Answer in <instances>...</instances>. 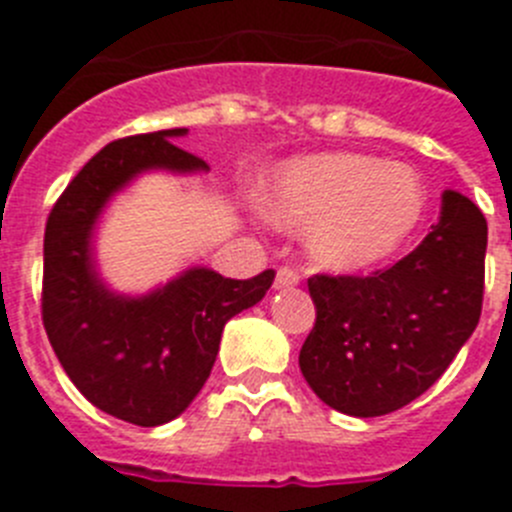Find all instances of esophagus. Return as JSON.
Segmentation results:
<instances>
[{
    "instance_id": "obj_1",
    "label": "esophagus",
    "mask_w": 512,
    "mask_h": 512,
    "mask_svg": "<svg viewBox=\"0 0 512 512\" xmlns=\"http://www.w3.org/2000/svg\"><path fill=\"white\" fill-rule=\"evenodd\" d=\"M300 284V274H297L292 266H279L277 269V279H274V287L277 289H289Z\"/></svg>"
}]
</instances>
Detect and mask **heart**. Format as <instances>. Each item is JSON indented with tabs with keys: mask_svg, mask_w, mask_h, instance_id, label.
Returning <instances> with one entry per match:
<instances>
[{
	"mask_svg": "<svg viewBox=\"0 0 512 512\" xmlns=\"http://www.w3.org/2000/svg\"><path fill=\"white\" fill-rule=\"evenodd\" d=\"M271 220L310 228V253L328 269L379 264L408 241L423 217L418 176L361 153H320L289 161L266 200Z\"/></svg>",
	"mask_w": 512,
	"mask_h": 512,
	"instance_id": "b5f03b06",
	"label": "heart"
}]
</instances>
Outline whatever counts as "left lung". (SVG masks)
<instances>
[{
	"label": "left lung",
	"mask_w": 512,
	"mask_h": 512,
	"mask_svg": "<svg viewBox=\"0 0 512 512\" xmlns=\"http://www.w3.org/2000/svg\"><path fill=\"white\" fill-rule=\"evenodd\" d=\"M487 223L459 192L420 246L369 277L312 274L315 325L300 351L312 392L338 413L377 418L441 377L479 323Z\"/></svg>",
	"instance_id": "left-lung-1"
}]
</instances>
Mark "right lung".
I'll list each match as a JSON object with an SVG mask.
<instances>
[{"mask_svg":"<svg viewBox=\"0 0 512 512\" xmlns=\"http://www.w3.org/2000/svg\"><path fill=\"white\" fill-rule=\"evenodd\" d=\"M184 133L158 130L107 143L63 189L45 223L40 312L48 341L81 395L143 428L189 408L210 377L225 323L274 282V269L251 279L189 269L153 295L128 300L97 279L89 238L110 194L146 169H207L171 143Z\"/></svg>","mask_w":512,"mask_h":512,"instance_id":"obj_1","label":"right lung"}]
</instances>
